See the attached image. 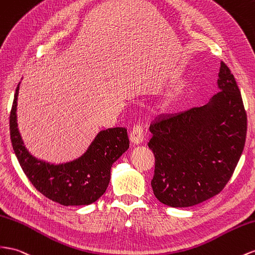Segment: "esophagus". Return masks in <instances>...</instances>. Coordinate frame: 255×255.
<instances>
[{
    "label": "esophagus",
    "mask_w": 255,
    "mask_h": 255,
    "mask_svg": "<svg viewBox=\"0 0 255 255\" xmlns=\"http://www.w3.org/2000/svg\"><path fill=\"white\" fill-rule=\"evenodd\" d=\"M143 140V132L140 126H136L133 128L132 132L129 134V141L132 144H139Z\"/></svg>",
    "instance_id": "34e87169"
}]
</instances>
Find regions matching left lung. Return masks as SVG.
I'll return each mask as SVG.
<instances>
[{"label": "left lung", "instance_id": "left-lung-1", "mask_svg": "<svg viewBox=\"0 0 255 255\" xmlns=\"http://www.w3.org/2000/svg\"><path fill=\"white\" fill-rule=\"evenodd\" d=\"M218 88L206 105L161 116L150 126L148 146L155 157L151 187L169 207H191L219 194L242 156L247 114L223 61Z\"/></svg>", "mask_w": 255, "mask_h": 255}]
</instances>
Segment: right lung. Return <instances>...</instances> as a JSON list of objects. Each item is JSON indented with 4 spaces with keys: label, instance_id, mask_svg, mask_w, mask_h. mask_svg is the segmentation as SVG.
I'll use <instances>...</instances> for the list:
<instances>
[{
    "label": "right lung",
    "instance_id": "right-lung-1",
    "mask_svg": "<svg viewBox=\"0 0 255 255\" xmlns=\"http://www.w3.org/2000/svg\"><path fill=\"white\" fill-rule=\"evenodd\" d=\"M19 85L9 117L12 149L23 173L43 195L63 206L94 203L105 193L113 164L129 147L125 128H107L95 138L81 156L73 161L52 164L33 156L24 146L17 123Z\"/></svg>",
    "mask_w": 255,
    "mask_h": 255
}]
</instances>
